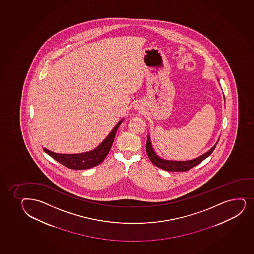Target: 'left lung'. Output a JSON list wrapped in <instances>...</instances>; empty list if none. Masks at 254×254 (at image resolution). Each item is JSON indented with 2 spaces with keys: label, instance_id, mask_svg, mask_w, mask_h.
Masks as SVG:
<instances>
[{
  "label": "left lung",
  "instance_id": "1",
  "mask_svg": "<svg viewBox=\"0 0 254 254\" xmlns=\"http://www.w3.org/2000/svg\"><path fill=\"white\" fill-rule=\"evenodd\" d=\"M217 144H218V141L216 142L215 145L212 148L210 149L208 152L201 155L198 158L189 161H169L164 160V159L159 158L158 155L155 153L154 150L152 148V143H151L149 135L147 136V139H146V150L148 158H150V160L154 164L155 166L158 167V168H160L163 170H166V171L185 172V171H188L190 169H192V168L196 166L197 164L204 160L205 158H207L213 152V150L215 149Z\"/></svg>",
  "mask_w": 254,
  "mask_h": 254
}]
</instances>
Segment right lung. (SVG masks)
<instances>
[{"label": "right lung", "mask_w": 254, "mask_h": 254, "mask_svg": "<svg viewBox=\"0 0 254 254\" xmlns=\"http://www.w3.org/2000/svg\"><path fill=\"white\" fill-rule=\"evenodd\" d=\"M123 120L124 119L117 124L116 126L113 128V130L109 133L105 140L91 152L78 153V154H60V153L51 152L47 148H43V150L56 161H58L68 169H76V170L91 169L98 165L105 159L111 149L118 128L120 127Z\"/></svg>", "instance_id": "right-lung-1"}]
</instances>
